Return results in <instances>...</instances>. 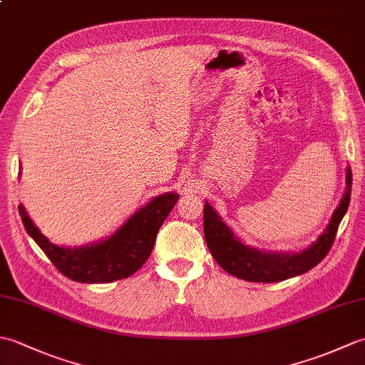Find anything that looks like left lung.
Wrapping results in <instances>:
<instances>
[{
  "label": "left lung",
  "mask_w": 365,
  "mask_h": 365,
  "mask_svg": "<svg viewBox=\"0 0 365 365\" xmlns=\"http://www.w3.org/2000/svg\"><path fill=\"white\" fill-rule=\"evenodd\" d=\"M346 188L323 234L299 252H271L243 243L215 208L205 202L204 235L218 265L229 274L250 282H281L304 274L327 257L351 196V169L346 168Z\"/></svg>",
  "instance_id": "8db88e82"
}]
</instances>
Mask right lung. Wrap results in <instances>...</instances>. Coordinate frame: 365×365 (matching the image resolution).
<instances>
[{"label": "right lung", "instance_id": "1", "mask_svg": "<svg viewBox=\"0 0 365 365\" xmlns=\"http://www.w3.org/2000/svg\"><path fill=\"white\" fill-rule=\"evenodd\" d=\"M177 200V192L153 197L149 204L131 215L111 237L80 247L51 243L37 229L21 204L19 205V213L29 237L61 273L76 282L98 284L130 277L144 265L153 250L161 224Z\"/></svg>", "mask_w": 365, "mask_h": 365}]
</instances>
